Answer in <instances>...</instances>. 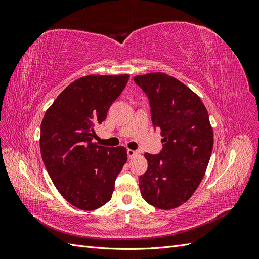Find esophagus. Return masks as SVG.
Here are the masks:
<instances>
[{
  "label": "esophagus",
  "instance_id": "obj_1",
  "mask_svg": "<svg viewBox=\"0 0 259 259\" xmlns=\"http://www.w3.org/2000/svg\"><path fill=\"white\" fill-rule=\"evenodd\" d=\"M137 154H138V152L135 151V150H132V149H128V150H127V156H128V159L134 158V156L137 155Z\"/></svg>",
  "mask_w": 259,
  "mask_h": 259
}]
</instances>
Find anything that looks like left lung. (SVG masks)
Instances as JSON below:
<instances>
[{"label":"left lung","instance_id":"obj_1","mask_svg":"<svg viewBox=\"0 0 259 259\" xmlns=\"http://www.w3.org/2000/svg\"><path fill=\"white\" fill-rule=\"evenodd\" d=\"M134 81L148 96L153 126L163 137L159 154L145 153L140 193L154 207H178L197 190L208 165L214 134L207 110L197 94L166 73L136 75Z\"/></svg>","mask_w":259,"mask_h":259}]
</instances>
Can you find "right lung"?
<instances>
[{
	"instance_id": "1",
	"label": "right lung",
	"mask_w": 259,
	"mask_h": 259,
	"mask_svg": "<svg viewBox=\"0 0 259 259\" xmlns=\"http://www.w3.org/2000/svg\"><path fill=\"white\" fill-rule=\"evenodd\" d=\"M128 79V74L82 76L59 94L43 117L44 165L59 193L80 209H97L111 199L127 161L124 147L98 146L93 138Z\"/></svg>"
}]
</instances>
